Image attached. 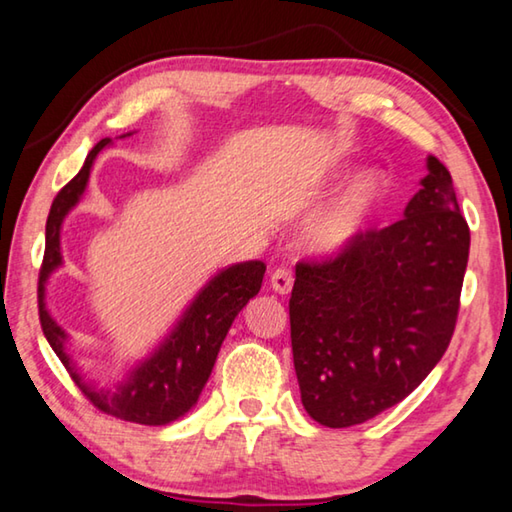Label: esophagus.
I'll list each match as a JSON object with an SVG mask.
<instances>
[{"instance_id":"34e87169","label":"esophagus","mask_w":512,"mask_h":512,"mask_svg":"<svg viewBox=\"0 0 512 512\" xmlns=\"http://www.w3.org/2000/svg\"><path fill=\"white\" fill-rule=\"evenodd\" d=\"M270 286L274 292H279V295H288V292L292 290V272L286 270V267L274 270L270 276Z\"/></svg>"}]
</instances>
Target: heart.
<instances>
[{
  "label": "heart",
  "mask_w": 512,
  "mask_h": 512,
  "mask_svg": "<svg viewBox=\"0 0 512 512\" xmlns=\"http://www.w3.org/2000/svg\"><path fill=\"white\" fill-rule=\"evenodd\" d=\"M390 181L379 167H365L301 231L304 245L320 256H338L372 229L388 197Z\"/></svg>",
  "instance_id": "1"
}]
</instances>
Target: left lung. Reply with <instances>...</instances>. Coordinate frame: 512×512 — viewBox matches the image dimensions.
Returning a JSON list of instances; mask_svg holds the SVG:
<instances>
[{"mask_svg": "<svg viewBox=\"0 0 512 512\" xmlns=\"http://www.w3.org/2000/svg\"><path fill=\"white\" fill-rule=\"evenodd\" d=\"M404 217L333 261L299 263L290 297L301 404L329 429L363 424L406 399L449 347L469 226L438 158Z\"/></svg>", "mask_w": 512, "mask_h": 512, "instance_id": "8db88e82", "label": "left lung"}]
</instances>
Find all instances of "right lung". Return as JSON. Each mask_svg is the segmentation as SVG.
Returning a JSON list of instances; mask_svg holds the SVG:
<instances>
[{
  "instance_id": "1",
  "label": "right lung",
  "mask_w": 512,
  "mask_h": 512,
  "mask_svg": "<svg viewBox=\"0 0 512 512\" xmlns=\"http://www.w3.org/2000/svg\"><path fill=\"white\" fill-rule=\"evenodd\" d=\"M124 133L120 138H127ZM111 145V138L99 140L86 156V163L67 186L58 192L45 226V258L38 279V311L40 324L49 345L61 358L72 381L86 395L92 406L117 420L136 422L147 426H165L179 420L197 404L208 376L213 372L222 342L229 333L236 315L247 306L251 297L258 295L265 274L263 261H245L224 267L211 281L201 288L190 306L158 342V347L142 358L138 365L124 374L113 388H99L95 381L86 379L67 354V340L63 326L47 311L45 286L58 267L63 265L61 229L63 220L79 204L88 188V179L95 165V158L104 147Z\"/></svg>"
}]
</instances>
